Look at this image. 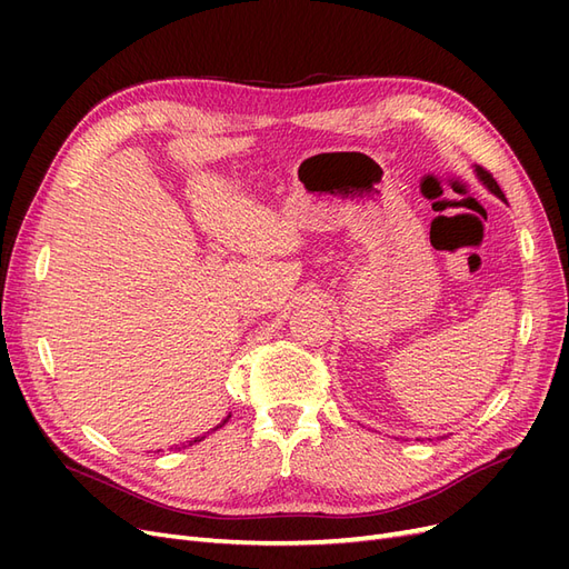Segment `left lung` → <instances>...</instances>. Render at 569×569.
<instances>
[{
	"instance_id": "8db88e82",
	"label": "left lung",
	"mask_w": 569,
	"mask_h": 569,
	"mask_svg": "<svg viewBox=\"0 0 569 569\" xmlns=\"http://www.w3.org/2000/svg\"><path fill=\"white\" fill-rule=\"evenodd\" d=\"M475 173H477V178L481 180V184H485L491 194H496L498 199L506 201V194L501 192V187H498V182L493 180V176L489 173V170H485V168H481V166H477V168H475Z\"/></svg>"
}]
</instances>
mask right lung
Returning a JSON list of instances; mask_svg holds the SVG:
<instances>
[{
	"mask_svg": "<svg viewBox=\"0 0 569 569\" xmlns=\"http://www.w3.org/2000/svg\"><path fill=\"white\" fill-rule=\"evenodd\" d=\"M228 420H230V416H228V418H226V420H222V422H220V425H218V427H222V425H226V422H228ZM218 427H216V429H218ZM201 439H203V437H197V439H194V441H189V446H192V443H197V441H201Z\"/></svg>",
	"mask_w": 569,
	"mask_h": 569,
	"instance_id": "right-lung-1",
	"label": "right lung"
}]
</instances>
